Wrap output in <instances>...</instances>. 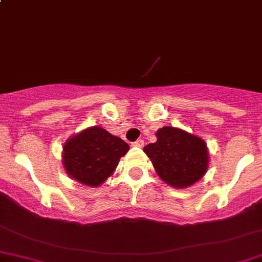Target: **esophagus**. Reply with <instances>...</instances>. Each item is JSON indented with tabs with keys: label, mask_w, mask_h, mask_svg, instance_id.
I'll return each mask as SVG.
<instances>
[{
	"label": "esophagus",
	"mask_w": 262,
	"mask_h": 262,
	"mask_svg": "<svg viewBox=\"0 0 262 262\" xmlns=\"http://www.w3.org/2000/svg\"><path fill=\"white\" fill-rule=\"evenodd\" d=\"M143 144H144L143 139H137V141H136V142H133V143H132V146L142 148V147H143Z\"/></svg>",
	"instance_id": "obj_1"
}]
</instances>
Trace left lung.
<instances>
[{
    "mask_svg": "<svg viewBox=\"0 0 262 262\" xmlns=\"http://www.w3.org/2000/svg\"><path fill=\"white\" fill-rule=\"evenodd\" d=\"M157 142L144 147L156 172L172 187H187L203 178L208 168L207 144L173 126H163L156 133Z\"/></svg>",
    "mask_w": 262,
    "mask_h": 262,
    "instance_id": "left-lung-1",
    "label": "left lung"
}]
</instances>
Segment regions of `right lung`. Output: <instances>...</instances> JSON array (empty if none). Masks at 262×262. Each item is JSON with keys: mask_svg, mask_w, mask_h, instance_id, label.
Returning a JSON list of instances; mask_svg holds the SVG:
<instances>
[{"mask_svg": "<svg viewBox=\"0 0 262 262\" xmlns=\"http://www.w3.org/2000/svg\"><path fill=\"white\" fill-rule=\"evenodd\" d=\"M129 146L100 126H92L68 139L63 147V165L71 178L99 186L118 166Z\"/></svg>", "mask_w": 262, "mask_h": 262, "instance_id": "add662e5", "label": "right lung"}]
</instances>
